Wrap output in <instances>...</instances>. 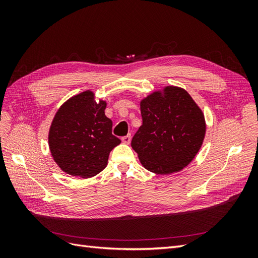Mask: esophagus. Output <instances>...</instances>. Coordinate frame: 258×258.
I'll use <instances>...</instances> for the list:
<instances>
[{"mask_svg": "<svg viewBox=\"0 0 258 258\" xmlns=\"http://www.w3.org/2000/svg\"><path fill=\"white\" fill-rule=\"evenodd\" d=\"M121 141H122V143H124V144H130V142H131V136H130V135H127V136L122 137V138H121Z\"/></svg>", "mask_w": 258, "mask_h": 258, "instance_id": "esophagus-1", "label": "esophagus"}]
</instances>
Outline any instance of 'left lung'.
Segmentation results:
<instances>
[{"mask_svg":"<svg viewBox=\"0 0 258 258\" xmlns=\"http://www.w3.org/2000/svg\"><path fill=\"white\" fill-rule=\"evenodd\" d=\"M143 123L131 146L151 172L171 174L195 158L204 142L206 121L198 105L184 89L167 87L141 102Z\"/></svg>","mask_w":258,"mask_h":258,"instance_id":"obj_1","label":"left lung"}]
</instances>
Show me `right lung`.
Here are the masks:
<instances>
[{"label":"right lung","instance_id":"right-lung-1","mask_svg":"<svg viewBox=\"0 0 258 258\" xmlns=\"http://www.w3.org/2000/svg\"><path fill=\"white\" fill-rule=\"evenodd\" d=\"M106 103L93 100L89 90L69 99L51 122L49 147L54 161L74 176L88 178L106 165L120 140L112 134L113 122L104 114Z\"/></svg>","mask_w":258,"mask_h":258}]
</instances>
